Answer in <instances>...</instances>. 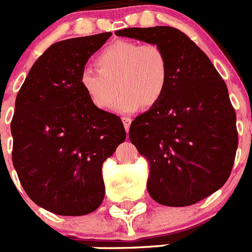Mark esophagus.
I'll return each instance as SVG.
<instances>
[{"label":"esophagus","mask_w":252,"mask_h":252,"mask_svg":"<svg viewBox=\"0 0 252 252\" xmlns=\"http://www.w3.org/2000/svg\"><path fill=\"white\" fill-rule=\"evenodd\" d=\"M122 122H124L125 130L128 131V128H130V125H131V119H130V117H122Z\"/></svg>","instance_id":"obj_1"}]
</instances>
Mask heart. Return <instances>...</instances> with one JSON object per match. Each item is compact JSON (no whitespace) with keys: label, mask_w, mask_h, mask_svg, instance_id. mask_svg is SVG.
Returning a JSON list of instances; mask_svg holds the SVG:
<instances>
[{"label":"heart","mask_w":252,"mask_h":252,"mask_svg":"<svg viewBox=\"0 0 252 252\" xmlns=\"http://www.w3.org/2000/svg\"><path fill=\"white\" fill-rule=\"evenodd\" d=\"M97 68H86L79 84L95 107L106 110L122 91L115 108L121 113L135 112L141 106L159 103L169 84V60L155 44L141 45L120 40L97 55Z\"/></svg>","instance_id":"b5f03b06"}]
</instances>
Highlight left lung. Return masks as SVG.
Here are the masks:
<instances>
[{
  "mask_svg": "<svg viewBox=\"0 0 252 252\" xmlns=\"http://www.w3.org/2000/svg\"><path fill=\"white\" fill-rule=\"evenodd\" d=\"M115 34L155 44L168 57V90L133 120L128 137L149 162L146 187L154 201L192 206L226 183L235 161L239 136L226 83L178 29L128 28Z\"/></svg>",
  "mask_w": 252,
  "mask_h": 252,
  "instance_id": "left-lung-1",
  "label": "left lung"
}]
</instances>
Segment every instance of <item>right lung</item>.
Segmentation results:
<instances>
[{
  "mask_svg": "<svg viewBox=\"0 0 252 252\" xmlns=\"http://www.w3.org/2000/svg\"><path fill=\"white\" fill-rule=\"evenodd\" d=\"M111 32L53 44L31 66L11 121L12 162L31 201L60 216H84L104 198L102 165L125 141L121 119L99 110L79 84Z\"/></svg>",
  "mask_w": 252,
  "mask_h": 252,
  "instance_id": "add662e5",
  "label": "right lung"
}]
</instances>
